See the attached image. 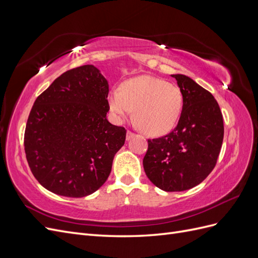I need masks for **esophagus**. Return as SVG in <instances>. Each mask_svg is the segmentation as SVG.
I'll use <instances>...</instances> for the list:
<instances>
[{
  "mask_svg": "<svg viewBox=\"0 0 258 258\" xmlns=\"http://www.w3.org/2000/svg\"><path fill=\"white\" fill-rule=\"evenodd\" d=\"M135 136V134H134V132H132V131H130V130H128L127 131V136H126V139H127V141H129V140L132 138V137H134Z\"/></svg>",
  "mask_w": 258,
  "mask_h": 258,
  "instance_id": "esophagus-1",
  "label": "esophagus"
}]
</instances>
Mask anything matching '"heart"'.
Wrapping results in <instances>:
<instances>
[{
  "mask_svg": "<svg viewBox=\"0 0 258 258\" xmlns=\"http://www.w3.org/2000/svg\"><path fill=\"white\" fill-rule=\"evenodd\" d=\"M108 106L117 120L129 116L135 108V118L150 136H162L172 130L183 108V95L177 86L158 77H134L108 95Z\"/></svg>",
  "mask_w": 258,
  "mask_h": 258,
  "instance_id": "heart-1",
  "label": "heart"
}]
</instances>
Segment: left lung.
<instances>
[{"instance_id":"1","label":"left lung","mask_w":258,"mask_h":258,"mask_svg":"<svg viewBox=\"0 0 258 258\" xmlns=\"http://www.w3.org/2000/svg\"><path fill=\"white\" fill-rule=\"evenodd\" d=\"M183 95L177 126L161 138L148 140L143 158L150 181L165 191H183L212 172L221 152L224 122L212 93L190 77L171 75Z\"/></svg>"}]
</instances>
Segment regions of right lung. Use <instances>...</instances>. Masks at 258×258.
Masks as SVG:
<instances>
[{
  "label": "right lung",
  "mask_w": 258,
  "mask_h": 258,
  "mask_svg": "<svg viewBox=\"0 0 258 258\" xmlns=\"http://www.w3.org/2000/svg\"><path fill=\"white\" fill-rule=\"evenodd\" d=\"M108 83L92 64L64 72L35 100L25 131L34 177L60 196L95 192L111 173L126 129L106 118Z\"/></svg>",
  "instance_id": "obj_1"
}]
</instances>
